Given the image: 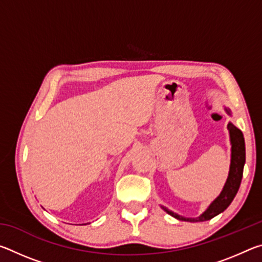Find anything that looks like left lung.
Here are the masks:
<instances>
[{"instance_id":"left-lung-1","label":"left lung","mask_w":262,"mask_h":262,"mask_svg":"<svg viewBox=\"0 0 262 262\" xmlns=\"http://www.w3.org/2000/svg\"><path fill=\"white\" fill-rule=\"evenodd\" d=\"M228 129L230 133V140H231V164H230V172L227 183L224 185V188L220 194V196L211 203L209 208L203 212L201 216L196 219H187L178 214H174L173 211L168 210L167 208L162 207L168 215L173 216L174 219L186 222H205L209 221L212 217L221 214L230 206V203L236 196L239 187H241L244 164H245V141L241 129H238L232 123H229Z\"/></svg>"}]
</instances>
